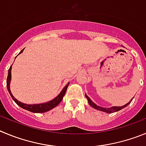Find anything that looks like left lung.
Instances as JSON below:
<instances>
[{
	"mask_svg": "<svg viewBox=\"0 0 146 146\" xmlns=\"http://www.w3.org/2000/svg\"><path fill=\"white\" fill-rule=\"evenodd\" d=\"M85 96H86V99L88 100V102H89V104L92 107L94 108H95V109H97V110H99V111H103V112H106L107 113H112L117 112V111H120V110L123 109L124 108L127 107V106H128V105L129 104V103H130L132 100V99H131L130 102H129L128 103H127V104H125L124 106H113V107H111V108H102V107H100V106H98V105H96L94 102H93L92 101V100L90 99V98H89L86 94H85Z\"/></svg>",
	"mask_w": 146,
	"mask_h": 146,
	"instance_id": "obj_1",
	"label": "left lung"
}]
</instances>
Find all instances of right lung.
Listing matches in <instances>:
<instances>
[{
  "label": "right lung",
  "instance_id": "obj_1",
  "mask_svg": "<svg viewBox=\"0 0 146 146\" xmlns=\"http://www.w3.org/2000/svg\"><path fill=\"white\" fill-rule=\"evenodd\" d=\"M25 48H23L22 51L19 53V54H20L21 53H22V52L24 51ZM18 54V55H19ZM11 68L12 67H10V68L9 69V71H8V76H7V81H6V85H7V89L9 91V94L11 95V98L14 100V102L17 103L19 106H20L22 108L25 109L27 111H31L33 113H45L46 111H50L52 109H53L54 108H55L57 106H58L60 104V102H61L62 98H63L64 95H65V92L67 91V89L68 87V85L70 84V82H68L66 84V86L62 89V90L61 91V92L58 94V95L55 98H54L52 100L48 101V102H44V103H40V104H33V105H28L25 104V103H23V102H20V101H18L14 97L12 94H11V89H10V82H11Z\"/></svg>",
  "mask_w": 146,
  "mask_h": 146
}]
</instances>
